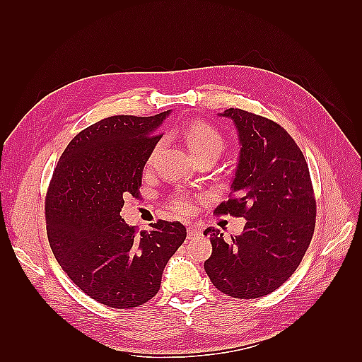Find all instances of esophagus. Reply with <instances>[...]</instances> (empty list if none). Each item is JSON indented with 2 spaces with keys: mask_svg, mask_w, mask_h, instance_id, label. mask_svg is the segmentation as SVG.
<instances>
[{
  "mask_svg": "<svg viewBox=\"0 0 362 362\" xmlns=\"http://www.w3.org/2000/svg\"><path fill=\"white\" fill-rule=\"evenodd\" d=\"M187 232H188V240H194V238L201 236V230L197 227H188Z\"/></svg>",
  "mask_w": 362,
  "mask_h": 362,
  "instance_id": "34e87169",
  "label": "esophagus"
}]
</instances>
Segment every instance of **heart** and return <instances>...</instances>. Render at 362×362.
<instances>
[{"label":"heart","instance_id":"1","mask_svg":"<svg viewBox=\"0 0 362 362\" xmlns=\"http://www.w3.org/2000/svg\"><path fill=\"white\" fill-rule=\"evenodd\" d=\"M183 140H185L187 148L191 153V157L194 160L204 158V157H213L216 158L221 156L226 149V140L219 130L209 124L205 121H196L193 124H189L185 130H183ZM160 148V143L153 148L151 153V160L156 156V152ZM173 209L179 213H188L191 210V199L187 194H175L173 199Z\"/></svg>","mask_w":362,"mask_h":362}]
</instances>
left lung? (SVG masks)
<instances>
[{"label":"left lung","mask_w":362,"mask_h":362,"mask_svg":"<svg viewBox=\"0 0 362 362\" xmlns=\"http://www.w3.org/2000/svg\"><path fill=\"white\" fill-rule=\"evenodd\" d=\"M221 115L233 119L241 152L230 199L214 213L244 218L245 226L230 241L206 228L213 252L204 267L224 294L257 298L302 263L316 227V199L303 152L280 124L241 109Z\"/></svg>","instance_id":"8db88e82"}]
</instances>
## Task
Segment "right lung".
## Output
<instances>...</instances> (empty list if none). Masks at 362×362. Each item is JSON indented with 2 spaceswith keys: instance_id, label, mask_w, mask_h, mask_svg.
Instances as JSON below:
<instances>
[{
  "instance_id": "1",
  "label": "right lung",
  "mask_w": 362,
  "mask_h": 362,
  "mask_svg": "<svg viewBox=\"0 0 362 362\" xmlns=\"http://www.w3.org/2000/svg\"><path fill=\"white\" fill-rule=\"evenodd\" d=\"M169 112L115 115L66 146L45 199L46 233L60 267L81 291L110 308H134L157 294L166 263L187 238L179 221L138 233L121 219L124 197H138L143 168Z\"/></svg>"
}]
</instances>
